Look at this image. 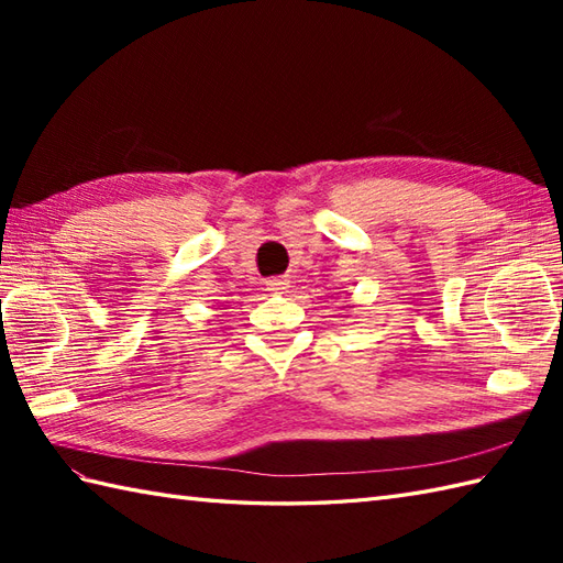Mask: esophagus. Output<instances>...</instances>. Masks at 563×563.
Here are the masks:
<instances>
[{"instance_id": "34e87169", "label": "esophagus", "mask_w": 563, "mask_h": 563, "mask_svg": "<svg viewBox=\"0 0 563 563\" xmlns=\"http://www.w3.org/2000/svg\"><path fill=\"white\" fill-rule=\"evenodd\" d=\"M266 285H268V290H273V292H280V290L288 288V280H283V278H273V280H268Z\"/></svg>"}]
</instances>
